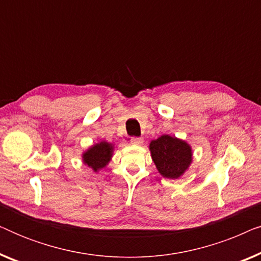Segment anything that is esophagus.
Here are the masks:
<instances>
[{
	"instance_id": "1",
	"label": "esophagus",
	"mask_w": 261,
	"mask_h": 261,
	"mask_svg": "<svg viewBox=\"0 0 261 261\" xmlns=\"http://www.w3.org/2000/svg\"><path fill=\"white\" fill-rule=\"evenodd\" d=\"M142 142H144V139L142 138H138V137L130 138V144L133 145H142Z\"/></svg>"
}]
</instances>
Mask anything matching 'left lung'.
Here are the masks:
<instances>
[{"mask_svg": "<svg viewBox=\"0 0 261 261\" xmlns=\"http://www.w3.org/2000/svg\"><path fill=\"white\" fill-rule=\"evenodd\" d=\"M151 156L163 177L177 179L189 169L192 162L191 146L171 135H162L149 144Z\"/></svg>", "mask_w": 261, "mask_h": 261, "instance_id": "left-lung-1", "label": "left lung"}]
</instances>
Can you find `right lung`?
<instances>
[{
  "label": "right lung",
  "instance_id": "1",
  "mask_svg": "<svg viewBox=\"0 0 261 261\" xmlns=\"http://www.w3.org/2000/svg\"><path fill=\"white\" fill-rule=\"evenodd\" d=\"M114 145L107 141H101L98 144L92 145L90 148L87 149L82 155L83 163L88 165L94 172H98L101 169L108 165L113 156Z\"/></svg>",
  "mask_w": 261,
  "mask_h": 261
}]
</instances>
